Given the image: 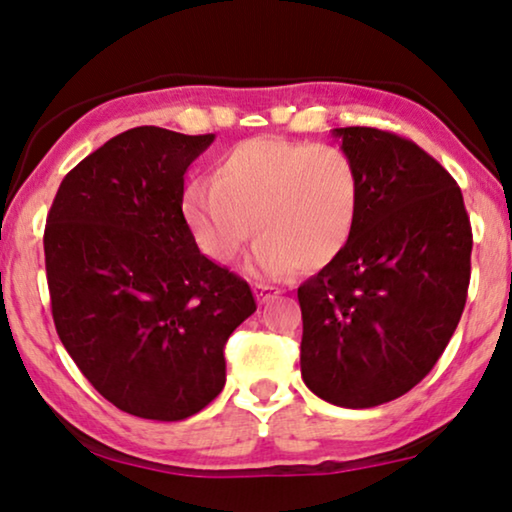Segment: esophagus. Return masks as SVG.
<instances>
[{"label":"esophagus","instance_id":"obj_1","mask_svg":"<svg viewBox=\"0 0 512 512\" xmlns=\"http://www.w3.org/2000/svg\"><path fill=\"white\" fill-rule=\"evenodd\" d=\"M254 293L258 302H270L272 298H277L281 291L277 286H270V284H254Z\"/></svg>","mask_w":512,"mask_h":512}]
</instances>
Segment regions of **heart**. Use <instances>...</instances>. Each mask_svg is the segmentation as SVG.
I'll return each mask as SVG.
<instances>
[{"mask_svg": "<svg viewBox=\"0 0 512 512\" xmlns=\"http://www.w3.org/2000/svg\"><path fill=\"white\" fill-rule=\"evenodd\" d=\"M360 194L358 166L342 147L251 138L217 161L212 182L189 184L184 212L214 261H235L256 231L258 270L316 272L346 247Z\"/></svg>", "mask_w": 512, "mask_h": 512, "instance_id": "obj_1", "label": "heart"}]
</instances>
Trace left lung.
Segmentation results:
<instances>
[{"instance_id":"8db88e82","label":"left lung","mask_w":512,"mask_h":512,"mask_svg":"<svg viewBox=\"0 0 512 512\" xmlns=\"http://www.w3.org/2000/svg\"><path fill=\"white\" fill-rule=\"evenodd\" d=\"M360 173V210L335 261L298 288L300 367L325 402L369 409L432 372L466 305L471 221L453 175L413 140L335 129Z\"/></svg>"}]
</instances>
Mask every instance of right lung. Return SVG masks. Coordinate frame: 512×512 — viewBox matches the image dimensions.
<instances>
[{
    "mask_svg": "<svg viewBox=\"0 0 512 512\" xmlns=\"http://www.w3.org/2000/svg\"><path fill=\"white\" fill-rule=\"evenodd\" d=\"M214 133L136 127L66 173L43 251L57 335L94 390L138 418L194 416L226 383L224 346L256 311L247 281L201 254L184 173Z\"/></svg>",
    "mask_w": 512,
    "mask_h": 512,
    "instance_id": "add662e5",
    "label": "right lung"
}]
</instances>
